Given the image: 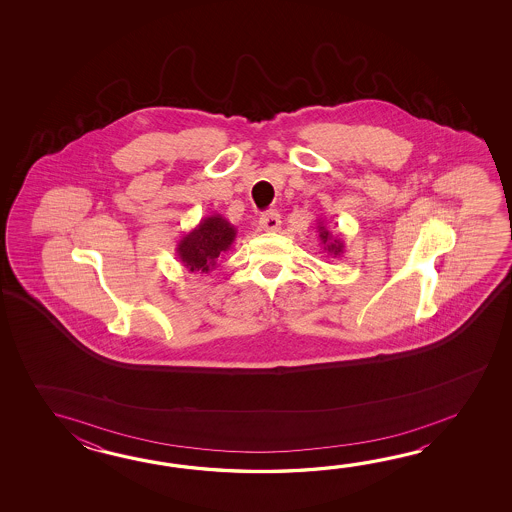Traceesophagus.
Returning a JSON list of instances; mask_svg holds the SVG:
<instances>
[{
    "label": "esophagus",
    "mask_w": 512,
    "mask_h": 512,
    "mask_svg": "<svg viewBox=\"0 0 512 512\" xmlns=\"http://www.w3.org/2000/svg\"><path fill=\"white\" fill-rule=\"evenodd\" d=\"M260 227L261 230H265V232H278V230L282 229V219H280V214L278 212H265L263 216L260 218Z\"/></svg>",
    "instance_id": "34e87169"
}]
</instances>
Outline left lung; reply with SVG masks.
I'll return each mask as SVG.
<instances>
[{"mask_svg":"<svg viewBox=\"0 0 512 512\" xmlns=\"http://www.w3.org/2000/svg\"><path fill=\"white\" fill-rule=\"evenodd\" d=\"M316 232H318V238H320V243L324 245V251L329 254V256H333V258H337L340 254H344V241L340 238V234H333L331 230L327 229L326 223L322 221V219H318V227H316Z\"/></svg>","mask_w":512,"mask_h":512,"instance_id":"left-lung-1","label":"left lung"}]
</instances>
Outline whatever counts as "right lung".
<instances>
[{
  "mask_svg": "<svg viewBox=\"0 0 512 512\" xmlns=\"http://www.w3.org/2000/svg\"><path fill=\"white\" fill-rule=\"evenodd\" d=\"M236 232V227L221 214L207 216L177 241V260L188 272L208 274L218 267L219 256L232 247Z\"/></svg>",
  "mask_w": 512,
  "mask_h": 512,
  "instance_id": "add662e5",
  "label": "right lung"
}]
</instances>
